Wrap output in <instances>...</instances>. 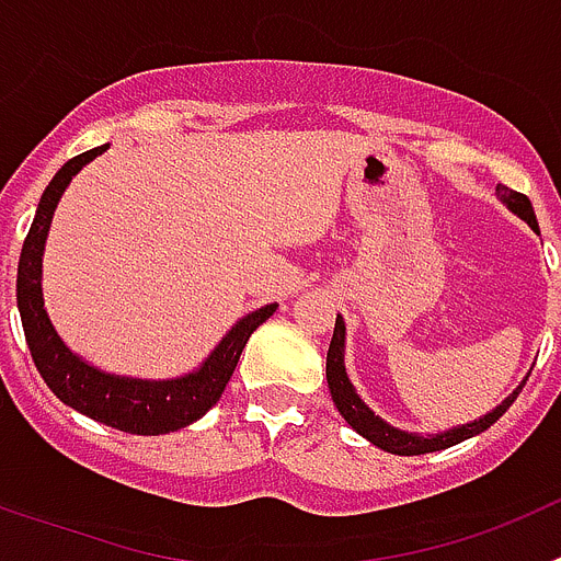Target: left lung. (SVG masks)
I'll return each instance as SVG.
<instances>
[{"instance_id":"8db88e82","label":"left lung","mask_w":561,"mask_h":561,"mask_svg":"<svg viewBox=\"0 0 561 561\" xmlns=\"http://www.w3.org/2000/svg\"><path fill=\"white\" fill-rule=\"evenodd\" d=\"M497 193H500V199L512 207L519 219H525L528 225L534 227V230H539L537 216H534L531 199H528L525 193H517V191H512V187H505V185H497ZM342 351H345V323H342V317H336L334 336H331L329 356H325V379H329L331 399H334V404H336V410H340L342 419L348 421L351 427H354L356 433L362 435V438H368L370 444H376L379 449H385V453H393V455L438 453V449L455 447V444H460V440L483 433V430L492 427L494 421H497L500 415L505 413V410L512 408L514 399H517L519 390H523V385H525V381H523V385H519V388L514 390V393L508 396V399H505L497 410H492V413L483 415L480 421H472V424H466V427H455V430H449V433L433 435V438H430V435L424 438V435L401 433V430L385 424L379 415L370 413L368 404H365V401L356 396L354 385H351L348 376H345V354H342Z\"/></svg>"}]
</instances>
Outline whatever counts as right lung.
I'll return each mask as SVG.
<instances>
[{"mask_svg": "<svg viewBox=\"0 0 561 561\" xmlns=\"http://www.w3.org/2000/svg\"><path fill=\"white\" fill-rule=\"evenodd\" d=\"M101 151H106V146L83 151L69 162H64L61 171L53 176L47 191L42 193L36 219H33L27 238H24L16 275V304L19 314H22L24 340H27L30 356L36 362L42 379L47 381V388L64 404L89 415V419L101 421L106 427L123 430V433H173V430H182L196 419H202L221 399L247 340H250V334L257 325L270 320L277 304L264 306V309L247 314L244 320H238L236 329L219 342V348L207 356L205 365L199 370H193V374L182 376V379H123V376L101 374V370L89 368L87 362L78 359L64 345L61 336L56 334V329L49 323L47 311H44L42 252L49 221H53V210H56L58 199H61L64 187L69 185V180L89 160H95Z\"/></svg>", "mask_w": 561, "mask_h": 561, "instance_id": "right-lung-1", "label": "right lung"}]
</instances>
